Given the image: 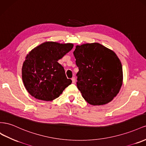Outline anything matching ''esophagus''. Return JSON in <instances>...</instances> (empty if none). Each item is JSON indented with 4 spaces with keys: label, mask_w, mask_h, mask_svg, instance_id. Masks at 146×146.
<instances>
[{
    "label": "esophagus",
    "mask_w": 146,
    "mask_h": 146,
    "mask_svg": "<svg viewBox=\"0 0 146 146\" xmlns=\"http://www.w3.org/2000/svg\"><path fill=\"white\" fill-rule=\"evenodd\" d=\"M72 82L73 83H75V82H76V79H75V78H72Z\"/></svg>",
    "instance_id": "34e87169"
}]
</instances>
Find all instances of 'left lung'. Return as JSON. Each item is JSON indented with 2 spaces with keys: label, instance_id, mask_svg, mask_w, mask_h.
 <instances>
[{
  "label": "left lung",
  "instance_id": "obj_1",
  "mask_svg": "<svg viewBox=\"0 0 146 146\" xmlns=\"http://www.w3.org/2000/svg\"><path fill=\"white\" fill-rule=\"evenodd\" d=\"M77 87L92 105H103L117 95L122 85L121 62L115 52L98 43L76 46Z\"/></svg>",
  "mask_w": 146,
  "mask_h": 146
}]
</instances>
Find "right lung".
Instances as JSON below:
<instances>
[{
    "instance_id": "obj_1",
    "label": "right lung",
    "mask_w": 146,
    "mask_h": 146,
    "mask_svg": "<svg viewBox=\"0 0 146 146\" xmlns=\"http://www.w3.org/2000/svg\"><path fill=\"white\" fill-rule=\"evenodd\" d=\"M73 44L45 42L29 52L24 62L22 78L32 96L43 101H52L60 96L72 80L66 76L58 60L72 50Z\"/></svg>"
}]
</instances>
